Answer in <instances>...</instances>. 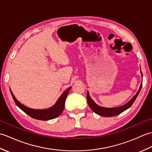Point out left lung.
<instances>
[{"label":"left lung","instance_id":"1","mask_svg":"<svg viewBox=\"0 0 152 152\" xmlns=\"http://www.w3.org/2000/svg\"><path fill=\"white\" fill-rule=\"evenodd\" d=\"M142 73V72H141ZM142 82L140 89L138 90V91L137 93V94L135 95L132 99H131L127 104L123 105L121 106H119V107H115V108H104L101 107L99 105L94 102V101L91 99L89 94V92L87 93V101H88L89 106L92 110L96 114H97L100 115L104 116V117H112V116H115L120 114L124 111L130 108L133 104L135 99H137V96L140 93V89L142 88Z\"/></svg>","mask_w":152,"mask_h":152}]
</instances>
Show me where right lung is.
I'll return each instance as SVG.
<instances>
[{
  "label": "right lung",
  "instance_id": "obj_1",
  "mask_svg": "<svg viewBox=\"0 0 152 152\" xmlns=\"http://www.w3.org/2000/svg\"><path fill=\"white\" fill-rule=\"evenodd\" d=\"M70 88H68L66 91L61 95L59 99H58V101H57L56 104L53 106L52 107L45 110H35L26 107V106L21 104L20 102L17 101V99L15 98V96L13 95L11 90L10 92L15 104L21 110H22L25 113H26L27 114H28V115L31 116V118H33L34 119H38V120L46 121L49 120V119H52L57 118L58 116L60 115L61 113L63 112L64 106V103H65V100Z\"/></svg>",
  "mask_w": 152,
  "mask_h": 152
}]
</instances>
